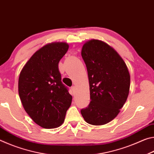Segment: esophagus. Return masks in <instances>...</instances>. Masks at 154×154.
<instances>
[{"label": "esophagus", "mask_w": 154, "mask_h": 154, "mask_svg": "<svg viewBox=\"0 0 154 154\" xmlns=\"http://www.w3.org/2000/svg\"><path fill=\"white\" fill-rule=\"evenodd\" d=\"M71 89H72V92H73L74 93L76 92V90H77V88H76V87L75 86H72V88H71Z\"/></svg>", "instance_id": "esophagus-1"}]
</instances>
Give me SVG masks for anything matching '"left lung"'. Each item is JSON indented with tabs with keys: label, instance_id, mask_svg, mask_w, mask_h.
I'll return each mask as SVG.
<instances>
[{
	"label": "left lung",
	"instance_id": "obj_1",
	"mask_svg": "<svg viewBox=\"0 0 154 154\" xmlns=\"http://www.w3.org/2000/svg\"><path fill=\"white\" fill-rule=\"evenodd\" d=\"M81 54L86 65L91 99L81 113L88 124H106L116 118L128 96V69L118 52L100 40L87 41Z\"/></svg>",
	"mask_w": 154,
	"mask_h": 154
}]
</instances>
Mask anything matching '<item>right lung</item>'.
Listing matches in <instances>:
<instances>
[{
    "label": "right lung",
    "mask_w": 154,
    "mask_h": 154,
    "mask_svg": "<svg viewBox=\"0 0 154 154\" xmlns=\"http://www.w3.org/2000/svg\"><path fill=\"white\" fill-rule=\"evenodd\" d=\"M69 45L52 42L38 49L20 72L18 92L24 110L43 128H58L63 124L72 96L61 82L58 63Z\"/></svg>",
    "instance_id": "right-lung-1"
}]
</instances>
